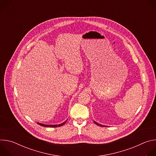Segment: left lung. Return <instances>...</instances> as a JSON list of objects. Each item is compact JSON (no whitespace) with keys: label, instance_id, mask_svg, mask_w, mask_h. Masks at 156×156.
<instances>
[{"label":"left lung","instance_id":"1","mask_svg":"<svg viewBox=\"0 0 156 156\" xmlns=\"http://www.w3.org/2000/svg\"><path fill=\"white\" fill-rule=\"evenodd\" d=\"M97 125H99V126H104V125H101V124H99V123H98L97 122H94Z\"/></svg>","mask_w":156,"mask_h":156}]
</instances>
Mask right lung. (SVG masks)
<instances>
[{"label":"right lung","mask_w":156,"mask_h":156,"mask_svg":"<svg viewBox=\"0 0 156 156\" xmlns=\"http://www.w3.org/2000/svg\"><path fill=\"white\" fill-rule=\"evenodd\" d=\"M66 121H67V120H66L63 123H62L61 124H59V125H44V124H42V123H38V125H39L41 126H45V127H58V126H61L63 125L66 122Z\"/></svg>","instance_id":"add662e5"}]
</instances>
